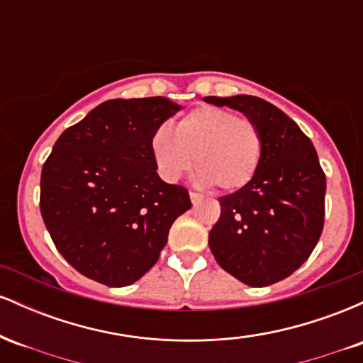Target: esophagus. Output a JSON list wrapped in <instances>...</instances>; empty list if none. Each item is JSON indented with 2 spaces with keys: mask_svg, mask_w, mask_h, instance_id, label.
<instances>
[{
  "mask_svg": "<svg viewBox=\"0 0 363 363\" xmlns=\"http://www.w3.org/2000/svg\"><path fill=\"white\" fill-rule=\"evenodd\" d=\"M189 198H191V203H193V205H196V203H198V201H201L203 196L199 194V193H194V191H191Z\"/></svg>",
  "mask_w": 363,
  "mask_h": 363,
  "instance_id": "1",
  "label": "esophagus"
}]
</instances>
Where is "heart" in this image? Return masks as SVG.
Here are the masks:
<instances>
[{
	"mask_svg": "<svg viewBox=\"0 0 363 363\" xmlns=\"http://www.w3.org/2000/svg\"><path fill=\"white\" fill-rule=\"evenodd\" d=\"M152 152L160 176L177 181L193 164L201 184L235 191L251 182L259 167L262 136L254 121L222 107H198L179 119L174 133L158 128Z\"/></svg>",
	"mask_w": 363,
	"mask_h": 363,
	"instance_id": "heart-1",
	"label": "heart"
}]
</instances>
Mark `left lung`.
Here are the masks:
<instances>
[{"label":"left lung","instance_id":"obj_1","mask_svg":"<svg viewBox=\"0 0 363 363\" xmlns=\"http://www.w3.org/2000/svg\"><path fill=\"white\" fill-rule=\"evenodd\" d=\"M254 121L262 136L249 184L220 198L208 237L216 262L249 286H268L301 268L324 225L326 176L312 141L285 112L252 95L205 97Z\"/></svg>","mask_w":363,"mask_h":363}]
</instances>
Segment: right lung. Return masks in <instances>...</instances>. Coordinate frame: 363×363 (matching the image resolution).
I'll list each match as a JSON object with an SVG mask.
<instances>
[{
  "mask_svg": "<svg viewBox=\"0 0 363 363\" xmlns=\"http://www.w3.org/2000/svg\"><path fill=\"white\" fill-rule=\"evenodd\" d=\"M182 107L165 97L112 99L54 143L40 176V213L57 251L107 286L140 280L158 261L186 187L157 174L152 138Z\"/></svg>",
  "mask_w": 363,
  "mask_h": 363,
  "instance_id": "right-lung-1",
  "label": "right lung"
}]
</instances>
